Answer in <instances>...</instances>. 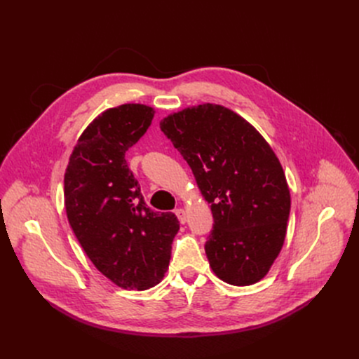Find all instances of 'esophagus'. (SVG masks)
<instances>
[{
    "mask_svg": "<svg viewBox=\"0 0 359 359\" xmlns=\"http://www.w3.org/2000/svg\"><path fill=\"white\" fill-rule=\"evenodd\" d=\"M175 215H177V217H178V220L181 222V224H185V222H187V213H185L184 209H181V208L175 209Z\"/></svg>",
    "mask_w": 359,
    "mask_h": 359,
    "instance_id": "obj_1",
    "label": "esophagus"
}]
</instances>
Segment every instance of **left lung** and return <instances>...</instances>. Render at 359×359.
I'll return each instance as SVG.
<instances>
[{
  "label": "left lung",
  "instance_id": "8db88e82",
  "mask_svg": "<svg viewBox=\"0 0 359 359\" xmlns=\"http://www.w3.org/2000/svg\"><path fill=\"white\" fill-rule=\"evenodd\" d=\"M161 130L210 203L213 229L204 250L216 276L235 286L262 280L282 250L291 212L275 151L243 116L213 104L168 115Z\"/></svg>",
  "mask_w": 359,
  "mask_h": 359
}]
</instances>
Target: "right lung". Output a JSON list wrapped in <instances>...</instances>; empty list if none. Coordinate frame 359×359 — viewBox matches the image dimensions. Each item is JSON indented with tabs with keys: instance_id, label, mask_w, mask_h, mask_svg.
<instances>
[{
	"instance_id": "add662e5",
	"label": "right lung",
	"mask_w": 359,
	"mask_h": 359,
	"mask_svg": "<svg viewBox=\"0 0 359 359\" xmlns=\"http://www.w3.org/2000/svg\"><path fill=\"white\" fill-rule=\"evenodd\" d=\"M155 111L126 104L102 112L83 131L64 175L67 217L95 267L115 285L144 291L165 276L180 222L147 208L126 151Z\"/></svg>"
}]
</instances>
